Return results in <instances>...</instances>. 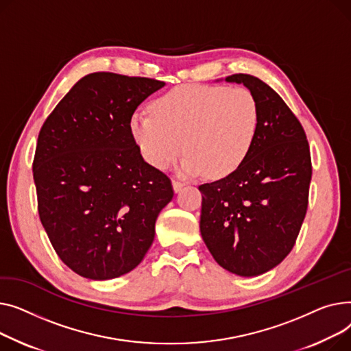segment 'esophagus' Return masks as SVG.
I'll list each match as a JSON object with an SVG mask.
<instances>
[{
	"label": "esophagus",
	"mask_w": 351,
	"mask_h": 351,
	"mask_svg": "<svg viewBox=\"0 0 351 351\" xmlns=\"http://www.w3.org/2000/svg\"><path fill=\"white\" fill-rule=\"evenodd\" d=\"M184 185H185V182H182V181H180V180H173V189H174V193L181 191V189L184 187Z\"/></svg>",
	"instance_id": "34e87169"
}]
</instances>
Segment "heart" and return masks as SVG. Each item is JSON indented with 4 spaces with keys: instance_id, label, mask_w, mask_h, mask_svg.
Listing matches in <instances>:
<instances>
[{
    "instance_id": "b5f03b06",
    "label": "heart",
    "mask_w": 351,
    "mask_h": 351,
    "mask_svg": "<svg viewBox=\"0 0 351 351\" xmlns=\"http://www.w3.org/2000/svg\"><path fill=\"white\" fill-rule=\"evenodd\" d=\"M152 113L136 112L130 133L150 166L166 170L189 152L181 164L185 174L208 171L225 177L250 156L261 125L256 96L243 86L185 85L156 99Z\"/></svg>"
}]
</instances>
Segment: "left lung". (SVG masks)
Returning a JSON list of instances; mask_svg holds the SVG:
<instances>
[{
    "label": "left lung",
    "instance_id": "8db88e82",
    "mask_svg": "<svg viewBox=\"0 0 351 351\" xmlns=\"http://www.w3.org/2000/svg\"><path fill=\"white\" fill-rule=\"evenodd\" d=\"M225 80L254 92L261 125L242 166L198 187L199 231L219 266L250 278L271 271L292 251L307 211L312 160L300 121L269 85L246 73Z\"/></svg>",
    "mask_w": 351,
    "mask_h": 351
}]
</instances>
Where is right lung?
<instances>
[{"label":"right lung","mask_w":351,"mask_h":351,"mask_svg":"<svg viewBox=\"0 0 351 351\" xmlns=\"http://www.w3.org/2000/svg\"><path fill=\"white\" fill-rule=\"evenodd\" d=\"M164 82L95 72L40 128L32 164L38 213L55 252L88 279L125 275L154 241L170 178L143 160L130 117Z\"/></svg>","instance_id":"add662e5"}]
</instances>
